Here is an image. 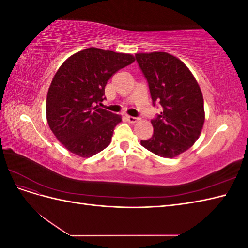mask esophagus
I'll use <instances>...</instances> for the list:
<instances>
[{
    "label": "esophagus",
    "instance_id": "34e87169",
    "mask_svg": "<svg viewBox=\"0 0 248 248\" xmlns=\"http://www.w3.org/2000/svg\"><path fill=\"white\" fill-rule=\"evenodd\" d=\"M126 119H127V121H128L129 123H137L139 121L138 118L131 117V116H126Z\"/></svg>",
    "mask_w": 248,
    "mask_h": 248
}]
</instances>
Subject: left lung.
<instances>
[{
  "mask_svg": "<svg viewBox=\"0 0 248 248\" xmlns=\"http://www.w3.org/2000/svg\"><path fill=\"white\" fill-rule=\"evenodd\" d=\"M153 103L162 111L151 120L152 138L140 145L160 157L174 158L199 139L205 122L204 98L193 74L181 60L166 51L138 52Z\"/></svg>",
  "mask_w": 248,
  "mask_h": 248,
  "instance_id": "8db88e82",
  "label": "left lung"
}]
</instances>
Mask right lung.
<instances>
[{
    "label": "right lung",
    "instance_id": "1",
    "mask_svg": "<svg viewBox=\"0 0 248 248\" xmlns=\"http://www.w3.org/2000/svg\"><path fill=\"white\" fill-rule=\"evenodd\" d=\"M131 54L90 47L60 66L48 88L46 119L69 152L91 157L106 149L122 117L100 108L104 88L114 74L134 62Z\"/></svg>",
    "mask_w": 248,
    "mask_h": 248
}]
</instances>
